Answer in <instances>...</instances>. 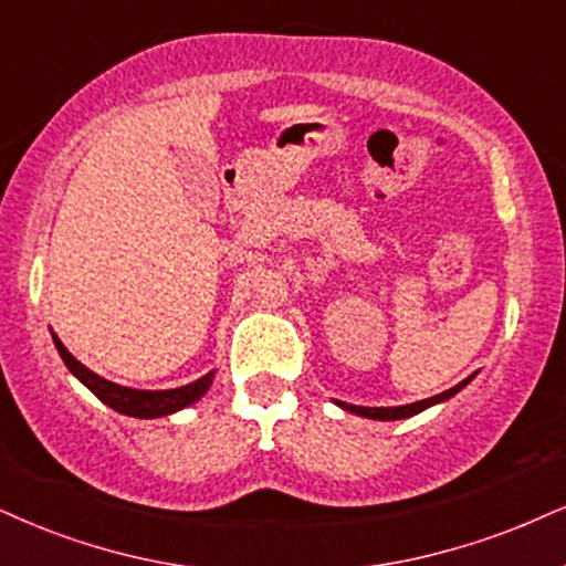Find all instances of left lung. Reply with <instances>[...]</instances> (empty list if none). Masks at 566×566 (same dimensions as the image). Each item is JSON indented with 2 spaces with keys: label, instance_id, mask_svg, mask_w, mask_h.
Wrapping results in <instances>:
<instances>
[{
  "label": "left lung",
  "instance_id": "8db88e82",
  "mask_svg": "<svg viewBox=\"0 0 566 566\" xmlns=\"http://www.w3.org/2000/svg\"><path fill=\"white\" fill-rule=\"evenodd\" d=\"M475 375H478V373H472L470 378L459 382V386L443 390V394L430 396V399H422V401H415V403H403V407H357V403H346V401H336V407H340L344 411H352V415H357V417H367V420H380V422L407 420V417L420 415V411L436 407V403L449 401L451 396H457L459 390H462L464 386H470V382L475 380Z\"/></svg>",
  "mask_w": 566,
  "mask_h": 566
}]
</instances>
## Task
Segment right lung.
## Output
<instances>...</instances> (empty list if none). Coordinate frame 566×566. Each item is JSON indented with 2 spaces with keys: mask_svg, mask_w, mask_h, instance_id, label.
Returning <instances> with one entry per match:
<instances>
[{
  "mask_svg": "<svg viewBox=\"0 0 566 566\" xmlns=\"http://www.w3.org/2000/svg\"><path fill=\"white\" fill-rule=\"evenodd\" d=\"M52 340L54 346H57L65 367L91 390V394L96 396V399L107 403L109 409L120 411V415H128V417H138V420H155V417L176 415V411L191 407V403H197L201 396L207 394L214 380V369H212V373L201 375L199 380L188 382V386H180V388H167V390L125 388V386H117L113 380L102 378V375L91 373L86 365H81V361L75 359L65 348V344L57 338V333H52Z\"/></svg>",
  "mask_w": 566,
  "mask_h": 566,
  "instance_id": "obj_1",
  "label": "right lung"
}]
</instances>
